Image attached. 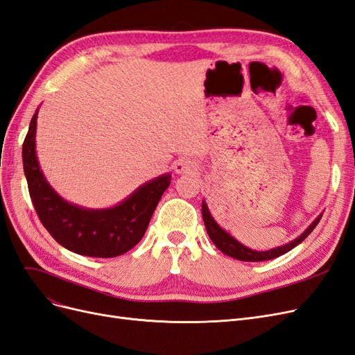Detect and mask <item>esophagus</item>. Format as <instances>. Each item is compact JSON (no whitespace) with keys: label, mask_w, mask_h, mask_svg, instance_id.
Instances as JSON below:
<instances>
[{"label":"esophagus","mask_w":355,"mask_h":355,"mask_svg":"<svg viewBox=\"0 0 355 355\" xmlns=\"http://www.w3.org/2000/svg\"><path fill=\"white\" fill-rule=\"evenodd\" d=\"M175 171L179 175H187V173H194L196 166L188 159H179L175 163Z\"/></svg>","instance_id":"34e87169"}]
</instances>
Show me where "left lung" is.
Masks as SVG:
<instances>
[{
	"instance_id": "obj_1",
	"label": "left lung",
	"mask_w": 355,
	"mask_h": 355,
	"mask_svg": "<svg viewBox=\"0 0 355 355\" xmlns=\"http://www.w3.org/2000/svg\"><path fill=\"white\" fill-rule=\"evenodd\" d=\"M201 213H202V220H204V225H206V230H207V234L210 240L213 241V244L218 247V249L228 254L231 257H234V259H239V261H244V262H262V261H270V259H275V257L282 256L287 252H290L292 249H295V247L297 244L302 243L308 235L313 232V230L317 227V223L320 222L321 216L323 214H320V216L309 225V227L299 235V237L293 241H290L284 245H280V247H275V249H271V250H266V252H257V250H252L249 249V247L243 245L241 243H239L237 240H235L234 237H231V235L223 231L219 225L216 223V220H214L211 218V214L207 209V204L206 201H202V206H201Z\"/></svg>"
}]
</instances>
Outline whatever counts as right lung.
I'll use <instances>...</instances> for the list:
<instances>
[{"label":"right lung","instance_id":"add662e5","mask_svg":"<svg viewBox=\"0 0 355 355\" xmlns=\"http://www.w3.org/2000/svg\"><path fill=\"white\" fill-rule=\"evenodd\" d=\"M38 110L32 116L22 157L29 196L41 223L65 249L90 257L120 256L142 240L157 204L168 188L171 175L146 182L111 209L92 210L63 200L50 187L35 154Z\"/></svg>","mask_w":355,"mask_h":355}]
</instances>
